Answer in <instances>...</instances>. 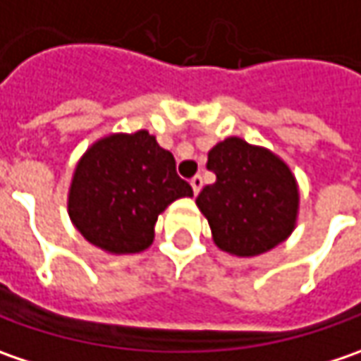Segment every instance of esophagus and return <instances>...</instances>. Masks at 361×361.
<instances>
[{
	"label": "esophagus",
	"instance_id": "34e87169",
	"mask_svg": "<svg viewBox=\"0 0 361 361\" xmlns=\"http://www.w3.org/2000/svg\"><path fill=\"white\" fill-rule=\"evenodd\" d=\"M202 178L200 176H196V178H192V181H190V185H192V190H194V196H197L200 194V190H202Z\"/></svg>",
	"mask_w": 361,
	"mask_h": 361
}]
</instances>
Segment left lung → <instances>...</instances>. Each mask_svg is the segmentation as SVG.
<instances>
[{
  "label": "left lung",
  "instance_id": "obj_1",
  "mask_svg": "<svg viewBox=\"0 0 361 361\" xmlns=\"http://www.w3.org/2000/svg\"><path fill=\"white\" fill-rule=\"evenodd\" d=\"M206 167L216 181L200 192L196 204L220 250L250 259L293 234L301 194L295 173L276 153L228 137L208 151Z\"/></svg>",
  "mask_w": 361,
  "mask_h": 361
}]
</instances>
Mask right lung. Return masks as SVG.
I'll use <instances>...</instances> for the list:
<instances>
[{
  "label": "right lung",
  "mask_w": 361,
  "mask_h": 361,
  "mask_svg": "<svg viewBox=\"0 0 361 361\" xmlns=\"http://www.w3.org/2000/svg\"><path fill=\"white\" fill-rule=\"evenodd\" d=\"M176 159L149 131L111 133L88 147L72 173L68 216L85 240L109 255L149 248L159 214L192 197Z\"/></svg>",
  "instance_id": "right-lung-1"
}]
</instances>
